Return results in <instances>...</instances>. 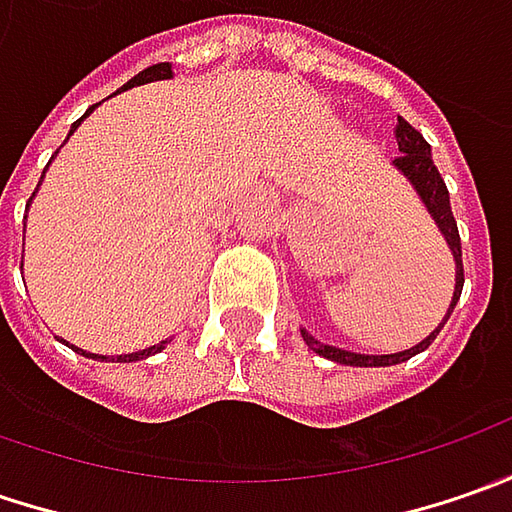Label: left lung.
<instances>
[{"instance_id":"obj_1","label":"left lung","mask_w":512,"mask_h":512,"mask_svg":"<svg viewBox=\"0 0 512 512\" xmlns=\"http://www.w3.org/2000/svg\"><path fill=\"white\" fill-rule=\"evenodd\" d=\"M396 142H399V156L393 159V165L402 170L404 176L410 179V185L416 187L419 199L427 207V213L433 216V222L442 230L444 242L450 245V253L456 259V290H453V302H450V310L444 316V322L450 319L453 307L459 302L464 287V267H462V239H459V227H456V219H453V210H450V193H447V185H444L442 173L433 165V156H430V145L424 142V136L419 130L413 128L410 122H404L399 116V125H396ZM444 322L427 339L410 347V350H402V353H387V356H364V353H350V350H342V347H330V344H322L319 339H313L307 330H302L305 342L310 350H316L319 356H325L330 362L336 364H350V367H390V364L407 362L413 359L416 353H422L430 347V342L439 336V330L444 327Z\"/></svg>"}]
</instances>
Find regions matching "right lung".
Instances as JSON below:
<instances>
[{"instance_id": "obj_1", "label": "right lung", "mask_w": 512, "mask_h": 512, "mask_svg": "<svg viewBox=\"0 0 512 512\" xmlns=\"http://www.w3.org/2000/svg\"><path fill=\"white\" fill-rule=\"evenodd\" d=\"M170 76H173V70H170L168 62H159V65H153V68L142 70L139 76H133V79H130L128 85H125L122 90L136 88V85H145V82H156V79H170ZM93 108H96V105H93ZM93 108H88V113H85V116H90V110H93ZM85 116L73 122L70 133L79 128L82 122H85ZM70 133H68V136H70ZM165 344H168V342H159V344H153V347H145V350H139V353H125V356H116V362H139V359H148V356H153V353H159V350H162ZM70 347H73V344H70ZM73 350H76V353H82V356H88V359H99V362H113V359H108V356H99V353H88V350H79V347H73Z\"/></svg>"}]
</instances>
